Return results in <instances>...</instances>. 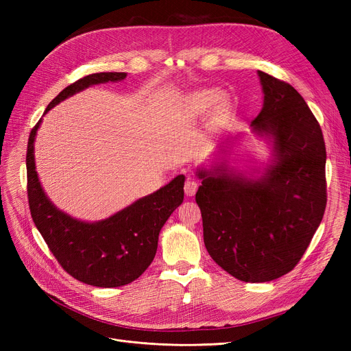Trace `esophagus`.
<instances>
[{
    "instance_id": "obj_1",
    "label": "esophagus",
    "mask_w": 351,
    "mask_h": 351,
    "mask_svg": "<svg viewBox=\"0 0 351 351\" xmlns=\"http://www.w3.org/2000/svg\"><path fill=\"white\" fill-rule=\"evenodd\" d=\"M199 187V183L196 182L195 178H187L184 183V193L186 196H193L196 193V190Z\"/></svg>"
}]
</instances>
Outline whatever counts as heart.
<instances>
[{
	"mask_svg": "<svg viewBox=\"0 0 351 351\" xmlns=\"http://www.w3.org/2000/svg\"><path fill=\"white\" fill-rule=\"evenodd\" d=\"M210 101V95L208 93H204V95H199V97L196 98V102H197V107H205V105Z\"/></svg>",
	"mask_w": 351,
	"mask_h": 351,
	"instance_id": "b5f03b06",
	"label": "heart"
}]
</instances>
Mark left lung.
<instances>
[{"label": "left lung", "mask_w": 351, "mask_h": 351, "mask_svg": "<svg viewBox=\"0 0 351 351\" xmlns=\"http://www.w3.org/2000/svg\"><path fill=\"white\" fill-rule=\"evenodd\" d=\"M263 107L253 130L272 137L275 162L261 180L226 164L202 169L196 204L210 258L244 282L289 274L304 254L326 206V149L321 125L290 83L258 71Z\"/></svg>", "instance_id": "left-lung-1"}]
</instances>
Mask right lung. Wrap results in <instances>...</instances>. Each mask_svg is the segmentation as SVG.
Returning <instances> with one entry per match:
<instances>
[{
	"label": "right lung",
	"mask_w": 351,
	"mask_h": 351,
	"mask_svg": "<svg viewBox=\"0 0 351 351\" xmlns=\"http://www.w3.org/2000/svg\"><path fill=\"white\" fill-rule=\"evenodd\" d=\"M125 73H93L62 89L45 112L92 84L119 82ZM40 120L27 142V199L30 215L61 268L84 284L120 287L137 280L152 263L158 236L165 221L184 197V176H177L155 193L145 196L99 222H82L51 204L35 171L34 142Z\"/></svg>",
	"instance_id": "add662e5"
}]
</instances>
